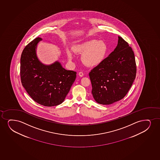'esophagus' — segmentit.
Masks as SVG:
<instances>
[{
	"instance_id": "esophagus-1",
	"label": "esophagus",
	"mask_w": 160,
	"mask_h": 160,
	"mask_svg": "<svg viewBox=\"0 0 160 160\" xmlns=\"http://www.w3.org/2000/svg\"><path fill=\"white\" fill-rule=\"evenodd\" d=\"M78 74H79V76L80 77H82L83 76V73L82 72H80L79 73H78Z\"/></svg>"
}]
</instances>
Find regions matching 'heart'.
Masks as SVG:
<instances>
[{"mask_svg": "<svg viewBox=\"0 0 160 160\" xmlns=\"http://www.w3.org/2000/svg\"><path fill=\"white\" fill-rule=\"evenodd\" d=\"M73 50L76 53L82 54L81 59L85 65L94 67L105 59L108 49L105 42L92 39L74 46ZM66 54L68 60L73 61L75 57L74 52L71 49H67Z\"/></svg>", "mask_w": 160, "mask_h": 160, "instance_id": "1", "label": "heart"}]
</instances>
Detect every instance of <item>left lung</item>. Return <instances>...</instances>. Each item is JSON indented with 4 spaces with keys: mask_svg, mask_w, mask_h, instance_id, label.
Returning a JSON list of instances; mask_svg holds the SVG:
<instances>
[{
    "mask_svg": "<svg viewBox=\"0 0 160 160\" xmlns=\"http://www.w3.org/2000/svg\"><path fill=\"white\" fill-rule=\"evenodd\" d=\"M114 51L89 73L95 101L111 105L122 99L136 77L134 52L122 38L118 37Z\"/></svg>",
    "mask_w": 160,
    "mask_h": 160,
    "instance_id": "left-lung-1",
    "label": "left lung"
}]
</instances>
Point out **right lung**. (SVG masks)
<instances>
[{
    "label": "right lung",
    "mask_w": 160,
    "mask_h": 160,
    "mask_svg": "<svg viewBox=\"0 0 160 160\" xmlns=\"http://www.w3.org/2000/svg\"><path fill=\"white\" fill-rule=\"evenodd\" d=\"M38 37L28 44L20 58V78L22 85L32 99L45 106H57L62 103L77 72L67 71L59 61L46 65L39 60L36 53Z\"/></svg>",
    "instance_id": "obj_1"
}]
</instances>
